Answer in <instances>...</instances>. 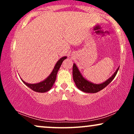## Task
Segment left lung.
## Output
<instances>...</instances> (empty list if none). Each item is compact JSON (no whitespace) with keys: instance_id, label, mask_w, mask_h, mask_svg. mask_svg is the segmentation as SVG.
I'll return each mask as SVG.
<instances>
[{"instance_id":"1","label":"left lung","mask_w":134,"mask_h":134,"mask_svg":"<svg viewBox=\"0 0 134 134\" xmlns=\"http://www.w3.org/2000/svg\"><path fill=\"white\" fill-rule=\"evenodd\" d=\"M119 68L116 69V72L113 74V75L111 77L109 78L105 82L101 83L99 84H93V83L87 81L86 79H84V77L81 75V73L77 67L76 65L74 64L73 69H72V74H73V79L74 82L76 83V86L80 90L83 92L88 93H96L100 91L103 89H104L106 86H107L110 82L113 81L115 77L116 76V74Z\"/></svg>"}]
</instances>
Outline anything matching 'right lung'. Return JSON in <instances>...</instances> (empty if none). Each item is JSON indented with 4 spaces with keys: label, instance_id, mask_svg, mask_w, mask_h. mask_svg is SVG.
Here are the masks:
<instances>
[{
    "label": "right lung",
    "instance_id": "right-lung-1",
    "mask_svg": "<svg viewBox=\"0 0 134 134\" xmlns=\"http://www.w3.org/2000/svg\"><path fill=\"white\" fill-rule=\"evenodd\" d=\"M66 58H67V57H63L62 58H61L57 62L53 71L52 72L51 74H50V76L48 77L45 80L42 81V82L37 83V84H29V83L24 82V81H23L22 79L21 80H22L23 82H24L27 87H30V89H31V90H33L34 91L38 92V93H45V92L48 91L52 88V86H53L55 80H56L57 74L58 70H59L60 67L61 65H62L63 61L65 59H66Z\"/></svg>",
    "mask_w": 134,
    "mask_h": 134
}]
</instances>
